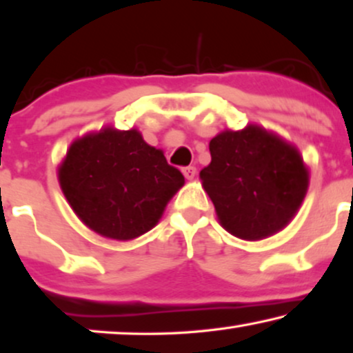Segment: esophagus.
<instances>
[{
    "instance_id": "esophagus-1",
    "label": "esophagus",
    "mask_w": 353,
    "mask_h": 353,
    "mask_svg": "<svg viewBox=\"0 0 353 353\" xmlns=\"http://www.w3.org/2000/svg\"><path fill=\"white\" fill-rule=\"evenodd\" d=\"M182 172H183V176H185L187 179H193L194 174H196V168H194V166H185V168H182Z\"/></svg>"
}]
</instances>
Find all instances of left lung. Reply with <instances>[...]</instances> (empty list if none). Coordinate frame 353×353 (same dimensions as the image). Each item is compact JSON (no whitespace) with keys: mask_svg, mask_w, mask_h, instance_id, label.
<instances>
[{"mask_svg":"<svg viewBox=\"0 0 353 353\" xmlns=\"http://www.w3.org/2000/svg\"><path fill=\"white\" fill-rule=\"evenodd\" d=\"M209 150L212 160L199 177L228 233L259 241L290 223L309 185L296 147L249 125L222 131L210 139Z\"/></svg>","mask_w":353,"mask_h":353,"instance_id":"1","label":"left lung"}]
</instances>
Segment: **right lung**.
Masks as SVG:
<instances>
[{
	"label": "right lung",
	"mask_w": 353,
	"mask_h": 353,
	"mask_svg": "<svg viewBox=\"0 0 353 353\" xmlns=\"http://www.w3.org/2000/svg\"><path fill=\"white\" fill-rule=\"evenodd\" d=\"M59 181L88 228L104 238L128 241L159 223L185 179L138 130L104 128L71 144Z\"/></svg>",
	"instance_id": "add662e5"
}]
</instances>
